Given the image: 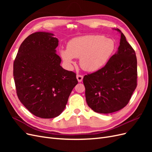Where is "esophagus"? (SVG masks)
Here are the masks:
<instances>
[{
    "mask_svg": "<svg viewBox=\"0 0 152 152\" xmlns=\"http://www.w3.org/2000/svg\"><path fill=\"white\" fill-rule=\"evenodd\" d=\"M77 79L79 82H81L82 79H83V76L81 75H77Z\"/></svg>",
    "mask_w": 152,
    "mask_h": 152,
    "instance_id": "34e87169",
    "label": "esophagus"
}]
</instances>
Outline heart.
I'll return each mask as SVG.
<instances>
[{"label":"heart","mask_w":152,"mask_h":152,"mask_svg":"<svg viewBox=\"0 0 152 152\" xmlns=\"http://www.w3.org/2000/svg\"><path fill=\"white\" fill-rule=\"evenodd\" d=\"M115 49L112 39L103 35H89L76 37L68 44L67 49L60 52L63 60L68 65L74 63L73 59L80 58V65L87 72H96L108 61Z\"/></svg>","instance_id":"1"}]
</instances>
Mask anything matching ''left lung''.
<instances>
[{"label":"left lung","instance_id":"8db88e82","mask_svg":"<svg viewBox=\"0 0 152 152\" xmlns=\"http://www.w3.org/2000/svg\"><path fill=\"white\" fill-rule=\"evenodd\" d=\"M121 33L117 52L106 65L85 75L86 102L95 112L107 114L118 111L129 102L137 86V59L134 50Z\"/></svg>","mask_w":152,"mask_h":152}]
</instances>
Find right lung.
<instances>
[{"instance_id":"1","label":"right lung","mask_w":152,"mask_h":152,"mask_svg":"<svg viewBox=\"0 0 152 152\" xmlns=\"http://www.w3.org/2000/svg\"><path fill=\"white\" fill-rule=\"evenodd\" d=\"M54 35L39 31L27 37L13 65L18 98L29 112L42 118L59 116L78 83L74 72L61 66L56 50L59 41Z\"/></svg>"}]
</instances>
